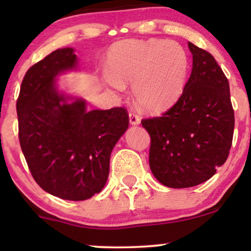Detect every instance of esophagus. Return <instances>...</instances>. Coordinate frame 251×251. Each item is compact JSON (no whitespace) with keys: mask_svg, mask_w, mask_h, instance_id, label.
Listing matches in <instances>:
<instances>
[{"mask_svg":"<svg viewBox=\"0 0 251 251\" xmlns=\"http://www.w3.org/2000/svg\"><path fill=\"white\" fill-rule=\"evenodd\" d=\"M128 116H129V123H131L132 125H138V124L140 123V118L134 111H129Z\"/></svg>","mask_w":251,"mask_h":251,"instance_id":"obj_1","label":"esophagus"}]
</instances>
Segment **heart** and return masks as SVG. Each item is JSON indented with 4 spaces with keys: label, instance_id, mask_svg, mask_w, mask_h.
I'll return each mask as SVG.
<instances>
[{
    "label": "heart",
    "instance_id": "heart-1",
    "mask_svg": "<svg viewBox=\"0 0 251 251\" xmlns=\"http://www.w3.org/2000/svg\"><path fill=\"white\" fill-rule=\"evenodd\" d=\"M109 72L103 81L118 92L132 83L135 102L149 112H160L177 101L189 72L185 50L174 41L128 40L118 43L108 54Z\"/></svg>",
    "mask_w": 251,
    "mask_h": 251
}]
</instances>
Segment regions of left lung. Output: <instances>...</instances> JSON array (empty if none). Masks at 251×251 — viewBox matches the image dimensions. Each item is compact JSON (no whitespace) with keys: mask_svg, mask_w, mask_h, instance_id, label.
<instances>
[{"mask_svg":"<svg viewBox=\"0 0 251 251\" xmlns=\"http://www.w3.org/2000/svg\"><path fill=\"white\" fill-rule=\"evenodd\" d=\"M192 71L183 93L160 117L142 120L151 137L149 162L163 185L191 188L226 163L235 116L226 74L209 51L189 42Z\"/></svg>","mask_w":251,"mask_h":251,"instance_id":"obj_1","label":"left lung"}]
</instances>
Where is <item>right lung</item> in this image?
<instances>
[{"mask_svg": "<svg viewBox=\"0 0 251 251\" xmlns=\"http://www.w3.org/2000/svg\"><path fill=\"white\" fill-rule=\"evenodd\" d=\"M73 48L51 51L27 71L16 101L19 139L33 178L48 194L85 201L99 194L109 174V158L128 127L124 107L87 111L67 102L55 76L76 65Z\"/></svg>", "mask_w": 251, "mask_h": 251, "instance_id": "1", "label": "right lung"}]
</instances>
